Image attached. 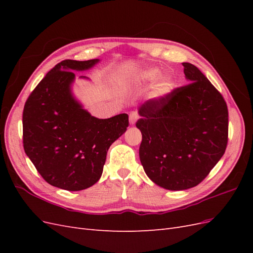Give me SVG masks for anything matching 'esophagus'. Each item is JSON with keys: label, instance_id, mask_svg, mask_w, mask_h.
I'll return each instance as SVG.
<instances>
[{"label": "esophagus", "instance_id": "34e87169", "mask_svg": "<svg viewBox=\"0 0 253 253\" xmlns=\"http://www.w3.org/2000/svg\"><path fill=\"white\" fill-rule=\"evenodd\" d=\"M138 119V114L137 112H131L129 113V124L135 125V122Z\"/></svg>", "mask_w": 253, "mask_h": 253}]
</instances>
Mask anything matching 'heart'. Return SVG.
Returning a JSON list of instances; mask_svg holds the SVG:
<instances>
[{
    "label": "heart",
    "instance_id": "heart-1",
    "mask_svg": "<svg viewBox=\"0 0 253 253\" xmlns=\"http://www.w3.org/2000/svg\"><path fill=\"white\" fill-rule=\"evenodd\" d=\"M160 71L158 68H147V70L139 71L132 75L129 79L134 80L136 83L140 84H150L155 82L160 77ZM173 88V81L169 77H164L160 79L152 88L151 96L152 98H163L167 94H169Z\"/></svg>",
    "mask_w": 253,
    "mask_h": 253
}]
</instances>
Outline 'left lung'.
I'll return each instance as SVG.
<instances>
[{
    "instance_id": "8db88e82",
    "label": "left lung",
    "mask_w": 253,
    "mask_h": 253,
    "mask_svg": "<svg viewBox=\"0 0 253 253\" xmlns=\"http://www.w3.org/2000/svg\"><path fill=\"white\" fill-rule=\"evenodd\" d=\"M185 86L138 108L141 165L159 187L179 191L201 183L224 155L228 142L225 99L206 76L182 63Z\"/></svg>"
}]
</instances>
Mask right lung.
I'll return each instance as SVG.
<instances>
[{"instance_id":"1","label":"right lung","mask_w":253,"mask_h":253,"mask_svg":"<svg viewBox=\"0 0 253 253\" xmlns=\"http://www.w3.org/2000/svg\"><path fill=\"white\" fill-rule=\"evenodd\" d=\"M98 62L99 59L62 61L46 74L25 102L24 151L44 180L53 187L80 191L95 185L101 177L111 144L128 126L127 114L99 119L73 96V71H86Z\"/></svg>"}]
</instances>
